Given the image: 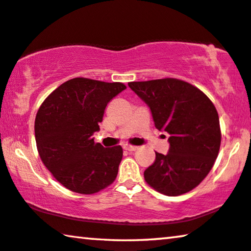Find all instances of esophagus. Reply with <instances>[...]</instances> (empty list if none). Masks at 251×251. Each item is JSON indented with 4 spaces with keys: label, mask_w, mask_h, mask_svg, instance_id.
I'll return each instance as SVG.
<instances>
[{
    "label": "esophagus",
    "mask_w": 251,
    "mask_h": 251,
    "mask_svg": "<svg viewBox=\"0 0 251 251\" xmlns=\"http://www.w3.org/2000/svg\"><path fill=\"white\" fill-rule=\"evenodd\" d=\"M124 150H126V151H135V150H137V147H134V145L126 144V145H124Z\"/></svg>",
    "instance_id": "1"
}]
</instances>
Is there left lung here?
<instances>
[{
  "label": "left lung",
  "mask_w": 251,
  "mask_h": 251,
  "mask_svg": "<svg viewBox=\"0 0 251 251\" xmlns=\"http://www.w3.org/2000/svg\"><path fill=\"white\" fill-rule=\"evenodd\" d=\"M151 109L154 125L169 134L167 154L144 171V179L167 196L188 193L203 181L218 158L221 145L219 115L214 104L188 82L167 77L129 82Z\"/></svg>",
  "instance_id": "obj_1"
}]
</instances>
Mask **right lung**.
<instances>
[{
    "label": "right lung",
    "mask_w": 251,
    "mask_h": 251,
    "mask_svg": "<svg viewBox=\"0 0 251 251\" xmlns=\"http://www.w3.org/2000/svg\"><path fill=\"white\" fill-rule=\"evenodd\" d=\"M126 89L121 82L75 77L54 90L35 119L37 150L58 182L74 193L90 195L114 182L123 158L121 145L95 143L107 103Z\"/></svg>",
    "instance_id": "1"
}]
</instances>
